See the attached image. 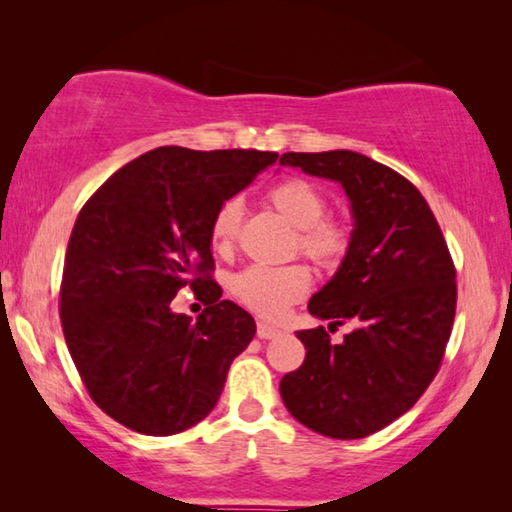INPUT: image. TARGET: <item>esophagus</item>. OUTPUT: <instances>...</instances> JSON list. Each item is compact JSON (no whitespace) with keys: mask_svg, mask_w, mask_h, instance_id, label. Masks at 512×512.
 Wrapping results in <instances>:
<instances>
[{"mask_svg":"<svg viewBox=\"0 0 512 512\" xmlns=\"http://www.w3.org/2000/svg\"><path fill=\"white\" fill-rule=\"evenodd\" d=\"M277 334H280V329H277V327L266 325V323H257V336H259V339H262V341L275 339Z\"/></svg>","mask_w":512,"mask_h":512,"instance_id":"esophagus-1","label":"esophagus"}]
</instances>
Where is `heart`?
I'll list each match as a JSON object with an SVG mask.
<instances>
[{"mask_svg":"<svg viewBox=\"0 0 512 512\" xmlns=\"http://www.w3.org/2000/svg\"><path fill=\"white\" fill-rule=\"evenodd\" d=\"M268 203L287 219L296 232L293 250H300L320 268L343 264L352 246L348 223L325 216L327 201L320 189L305 178H287L268 192ZM241 221V203L237 198L223 201L210 221V244L214 253L230 255L235 248ZM311 273L305 264L284 266H248L230 282V291L253 314L275 320L291 305L307 296Z\"/></svg>","mask_w":512,"mask_h":512,"instance_id":"obj_1","label":"heart"}]
</instances>
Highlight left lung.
Masks as SVG:
<instances>
[{"label":"left lung","instance_id":"left-lung-1","mask_svg":"<svg viewBox=\"0 0 512 512\" xmlns=\"http://www.w3.org/2000/svg\"><path fill=\"white\" fill-rule=\"evenodd\" d=\"M284 167L341 183L352 203L348 257L309 300V314L352 320L341 343L300 329L305 361L280 381L289 413L311 431L354 440L420 400L443 363L456 314V268L418 187L354 151L284 153Z\"/></svg>","mask_w":512,"mask_h":512}]
</instances>
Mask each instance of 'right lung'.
Instances as JSON below:
<instances>
[{"instance_id":"right-lung-1","label":"right lung","mask_w":512,"mask_h":512,"mask_svg":"<svg viewBox=\"0 0 512 512\" xmlns=\"http://www.w3.org/2000/svg\"><path fill=\"white\" fill-rule=\"evenodd\" d=\"M277 153L160 146L94 192L69 237L60 323L94 404L144 436H171L219 402L255 320L212 280L210 221ZM192 286L194 324L170 300Z\"/></svg>"}]
</instances>
